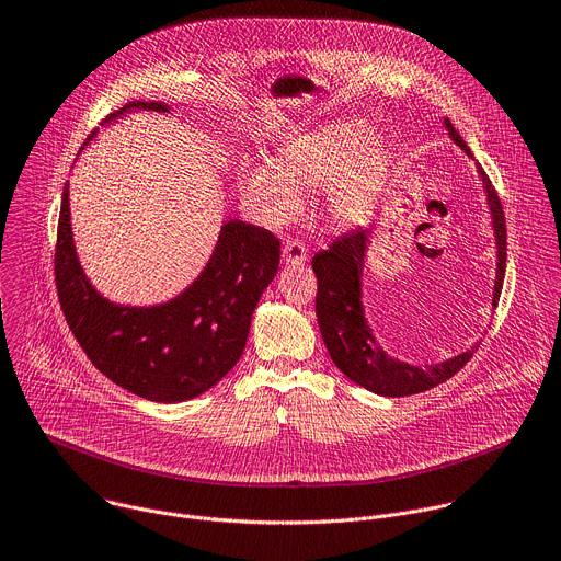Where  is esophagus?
I'll return each mask as SVG.
<instances>
[{"mask_svg":"<svg viewBox=\"0 0 561 561\" xmlns=\"http://www.w3.org/2000/svg\"><path fill=\"white\" fill-rule=\"evenodd\" d=\"M283 263L285 265H294V267L305 265L307 263V248L300 241H296V239L285 241L283 243Z\"/></svg>","mask_w":561,"mask_h":561,"instance_id":"34e87169","label":"esophagus"}]
</instances>
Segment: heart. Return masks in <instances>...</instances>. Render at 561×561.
<instances>
[{
    "label": "heart",
    "mask_w": 561,
    "mask_h": 561,
    "mask_svg": "<svg viewBox=\"0 0 561 561\" xmlns=\"http://www.w3.org/2000/svg\"><path fill=\"white\" fill-rule=\"evenodd\" d=\"M371 128L360 122H333L291 137L272 154V163H245L239 190L252 209L285 222L302 207V196L327 190L324 209L341 228L363 222L385 183L389 157L371 144Z\"/></svg>",
    "instance_id": "heart-1"
}]
</instances>
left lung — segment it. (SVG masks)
<instances>
[{"mask_svg": "<svg viewBox=\"0 0 561 561\" xmlns=\"http://www.w3.org/2000/svg\"><path fill=\"white\" fill-rule=\"evenodd\" d=\"M444 128L449 130L451 141L471 157L469 146L451 126L449 119H444ZM478 174L482 179V187L486 194V205L491 211V226L495 237L497 267L491 305L497 307L506 274V220L500 196L482 165H478ZM369 230L350 232L339 241H333L329 250L318 252L311 261V267L318 278L316 318L324 347L335 367H339L350 380H354L356 385L365 387L371 393L402 398L428 391L454 378L473 358L480 343L471 345L467 352L449 360L424 367H415L389 356L374 335V329L365 316L363 305V276L369 250Z\"/></svg>", "mask_w": 561, "mask_h": 561, "instance_id": "obj_1", "label": "left lung"}]
</instances>
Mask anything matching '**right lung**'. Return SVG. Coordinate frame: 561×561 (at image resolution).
I'll use <instances>...</instances> for the list:
<instances>
[{"label": "right lung", "instance_id": "1", "mask_svg": "<svg viewBox=\"0 0 561 561\" xmlns=\"http://www.w3.org/2000/svg\"><path fill=\"white\" fill-rule=\"evenodd\" d=\"M133 110L170 112V105L133 101L103 124ZM68 194L66 183L55 280L64 316L90 363L122 389L165 404L196 398L226 378L243 356L254 309L278 272V239L232 218L220 226L203 272L179 296L148 307L117 305L94 289L79 263Z\"/></svg>", "mask_w": 561, "mask_h": 561}]
</instances>
